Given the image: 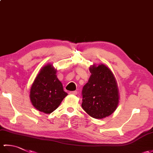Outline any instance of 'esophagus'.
I'll return each instance as SVG.
<instances>
[{
	"label": "esophagus",
	"mask_w": 153,
	"mask_h": 153,
	"mask_svg": "<svg viewBox=\"0 0 153 153\" xmlns=\"http://www.w3.org/2000/svg\"><path fill=\"white\" fill-rule=\"evenodd\" d=\"M69 93L70 94V95H77V92L76 91H70Z\"/></svg>",
	"instance_id": "obj_1"
}]
</instances>
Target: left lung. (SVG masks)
<instances>
[{
	"mask_svg": "<svg viewBox=\"0 0 153 153\" xmlns=\"http://www.w3.org/2000/svg\"><path fill=\"white\" fill-rule=\"evenodd\" d=\"M91 75L82 89L83 109L96 119H102L111 115L119 103L117 82L109 68L104 64L93 65Z\"/></svg>",
	"mask_w": 153,
	"mask_h": 153,
	"instance_id": "left-lung-1",
	"label": "left lung"
}]
</instances>
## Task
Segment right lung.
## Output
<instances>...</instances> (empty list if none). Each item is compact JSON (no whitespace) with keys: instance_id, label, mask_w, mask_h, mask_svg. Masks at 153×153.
Listing matches in <instances>:
<instances>
[{"instance_id":"1","label":"right lung","mask_w":153,"mask_h":153,"mask_svg":"<svg viewBox=\"0 0 153 153\" xmlns=\"http://www.w3.org/2000/svg\"><path fill=\"white\" fill-rule=\"evenodd\" d=\"M56 70L52 64L41 69L32 84L30 99L35 108L51 114L60 105L68 94L64 91L62 84L57 78Z\"/></svg>"}]
</instances>
